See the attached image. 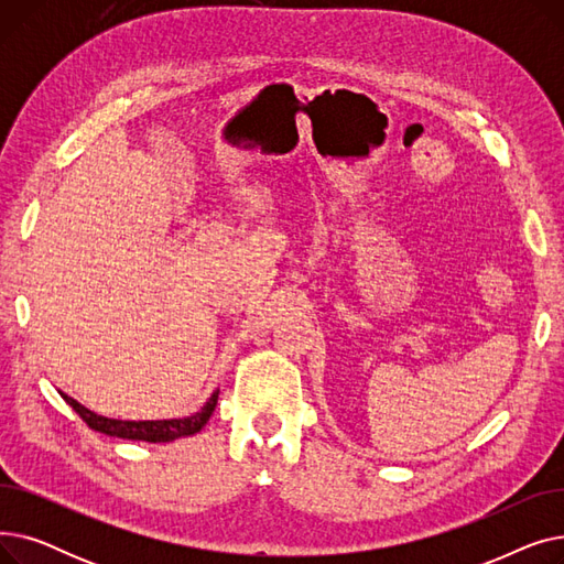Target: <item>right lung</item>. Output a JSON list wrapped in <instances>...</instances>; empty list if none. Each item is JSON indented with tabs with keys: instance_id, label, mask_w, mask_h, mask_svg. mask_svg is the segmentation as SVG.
Returning a JSON list of instances; mask_svg holds the SVG:
<instances>
[{
	"instance_id": "obj_1",
	"label": "right lung",
	"mask_w": 564,
	"mask_h": 564,
	"mask_svg": "<svg viewBox=\"0 0 564 564\" xmlns=\"http://www.w3.org/2000/svg\"><path fill=\"white\" fill-rule=\"evenodd\" d=\"M64 395V393H62ZM64 400L79 413V419L96 432L118 436V438H132V441H148V443H166L181 436H192L203 430V425L210 421L213 411L219 400V391L213 393V398L205 402L200 411H196L194 416L187 419H173V421H116V419H105L98 416V413L88 411L82 406L77 400L64 395Z\"/></svg>"
}]
</instances>
